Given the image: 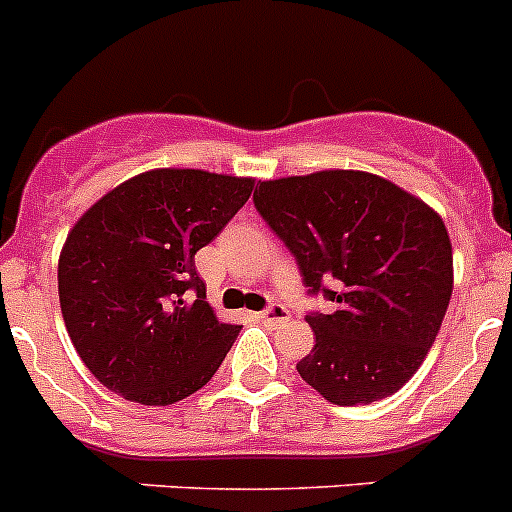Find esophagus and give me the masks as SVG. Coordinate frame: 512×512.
Instances as JSON below:
<instances>
[{
	"mask_svg": "<svg viewBox=\"0 0 512 512\" xmlns=\"http://www.w3.org/2000/svg\"><path fill=\"white\" fill-rule=\"evenodd\" d=\"M259 317L266 322V325H279V322L289 320V309L284 307V304H269Z\"/></svg>",
	"mask_w": 512,
	"mask_h": 512,
	"instance_id": "34e87169",
	"label": "esophagus"
}]
</instances>
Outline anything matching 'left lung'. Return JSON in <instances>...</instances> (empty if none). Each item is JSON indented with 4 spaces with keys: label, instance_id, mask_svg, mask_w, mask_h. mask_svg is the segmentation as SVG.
Masks as SVG:
<instances>
[{
    "label": "left lung",
    "instance_id": "left-lung-1",
    "mask_svg": "<svg viewBox=\"0 0 512 512\" xmlns=\"http://www.w3.org/2000/svg\"><path fill=\"white\" fill-rule=\"evenodd\" d=\"M253 205L292 251L309 294L314 348L299 375L337 406L396 393L424 363L452 297V243L439 213L378 175L322 170L261 182Z\"/></svg>",
    "mask_w": 512,
    "mask_h": 512
}]
</instances>
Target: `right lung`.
Instances as JSON below:
<instances>
[{
	"mask_svg": "<svg viewBox=\"0 0 512 512\" xmlns=\"http://www.w3.org/2000/svg\"><path fill=\"white\" fill-rule=\"evenodd\" d=\"M251 177L152 170L81 215L58 261L65 330L98 383L144 406L187 398L215 375L241 325L205 302L195 253L251 198Z\"/></svg>",
	"mask_w": 512,
	"mask_h": 512,
	"instance_id": "1",
	"label": "right lung"
}]
</instances>
